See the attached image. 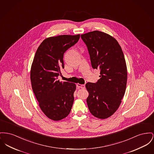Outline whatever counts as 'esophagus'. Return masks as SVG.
Returning <instances> with one entry per match:
<instances>
[{
  "instance_id": "1",
  "label": "esophagus",
  "mask_w": 154,
  "mask_h": 154,
  "mask_svg": "<svg viewBox=\"0 0 154 154\" xmlns=\"http://www.w3.org/2000/svg\"><path fill=\"white\" fill-rule=\"evenodd\" d=\"M77 86L80 88H85V85L84 84H77Z\"/></svg>"
}]
</instances>
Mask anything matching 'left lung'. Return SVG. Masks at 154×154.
Here are the masks:
<instances>
[{
  "mask_svg": "<svg viewBox=\"0 0 154 154\" xmlns=\"http://www.w3.org/2000/svg\"><path fill=\"white\" fill-rule=\"evenodd\" d=\"M81 37L92 68L100 70L98 82L85 85L88 107L95 117L105 119L117 110L125 94L127 72L124 54L116 39L103 32L94 31Z\"/></svg>",
  "mask_w": 154,
  "mask_h": 154,
  "instance_id": "obj_1",
  "label": "left lung"
}]
</instances>
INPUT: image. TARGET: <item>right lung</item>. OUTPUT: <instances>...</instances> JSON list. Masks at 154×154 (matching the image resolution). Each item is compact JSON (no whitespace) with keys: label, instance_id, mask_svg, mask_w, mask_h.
<instances>
[{"label":"right lung","instance_id":"obj_1","mask_svg":"<svg viewBox=\"0 0 154 154\" xmlns=\"http://www.w3.org/2000/svg\"><path fill=\"white\" fill-rule=\"evenodd\" d=\"M80 36L62 35L46 38L38 48L31 65V85L39 106L54 121L67 117L72 108L75 84L60 82L57 77L64 68V52L78 42Z\"/></svg>","mask_w":154,"mask_h":154}]
</instances>
